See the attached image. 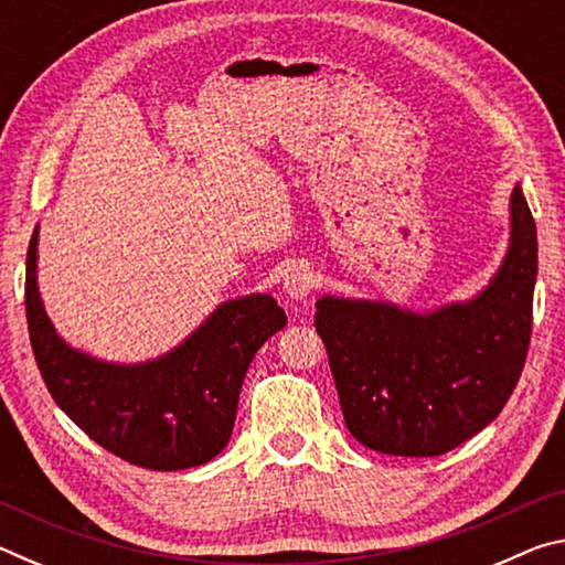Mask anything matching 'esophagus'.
<instances>
[{
	"instance_id": "obj_1",
	"label": "esophagus",
	"mask_w": 565,
	"mask_h": 565,
	"mask_svg": "<svg viewBox=\"0 0 565 565\" xmlns=\"http://www.w3.org/2000/svg\"><path fill=\"white\" fill-rule=\"evenodd\" d=\"M313 286H317V274L303 264L291 266L284 276V294L286 299H291L294 303H306L309 294L313 291Z\"/></svg>"
}]
</instances>
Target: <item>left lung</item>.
<instances>
[{
  "mask_svg": "<svg viewBox=\"0 0 565 565\" xmlns=\"http://www.w3.org/2000/svg\"><path fill=\"white\" fill-rule=\"evenodd\" d=\"M509 214V248L473 299L431 311L343 296L317 301L313 323L359 444L391 456H441L501 414L529 353L539 274L535 222L521 184Z\"/></svg>",
  "mask_w": 565,
  "mask_h": 565,
  "instance_id": "1",
  "label": "left lung"
}]
</instances>
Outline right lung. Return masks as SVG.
Here are the masks:
<instances>
[{
  "mask_svg": "<svg viewBox=\"0 0 565 565\" xmlns=\"http://www.w3.org/2000/svg\"><path fill=\"white\" fill-rule=\"evenodd\" d=\"M36 246L40 226L26 252L24 303L36 366L56 406L134 466L179 471L212 461L232 438L248 363L286 327L274 296L228 299L164 356L114 363L72 349L56 333L36 286Z\"/></svg>",
  "mask_w": 565,
  "mask_h": 565,
  "instance_id": "add662e5",
  "label": "right lung"
}]
</instances>
